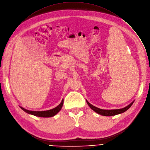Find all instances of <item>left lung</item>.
Instances as JSON below:
<instances>
[{
	"label": "left lung",
	"instance_id": "8db88e82",
	"mask_svg": "<svg viewBox=\"0 0 150 150\" xmlns=\"http://www.w3.org/2000/svg\"><path fill=\"white\" fill-rule=\"evenodd\" d=\"M134 101H133L132 103H131L129 105H128L127 106L122 108V109H112V110H105V109H102L100 108H98L97 107H95L94 106H93L92 104L90 103L87 100H86V102L88 104V105L90 106L93 110H94L95 112H96V113L103 115V116H113V115H116L117 114H120L122 113L125 111H127L133 104Z\"/></svg>",
	"mask_w": 150,
	"mask_h": 150
}]
</instances>
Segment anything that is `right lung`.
Listing matches in <instances>:
<instances>
[{
  "mask_svg": "<svg viewBox=\"0 0 150 150\" xmlns=\"http://www.w3.org/2000/svg\"><path fill=\"white\" fill-rule=\"evenodd\" d=\"M63 102H64V100L63 99L62 102L60 103L58 106L55 107L54 109L48 110H45V111H32V110H26L25 109H24L23 108L20 106V108L25 112L33 115L34 116H39V117H52L54 115H55L59 110H61L63 105Z\"/></svg>",
  "mask_w": 150,
  "mask_h": 150,
  "instance_id": "add662e5",
  "label": "right lung"
}]
</instances>
